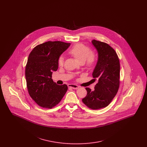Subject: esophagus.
Here are the masks:
<instances>
[{
    "mask_svg": "<svg viewBox=\"0 0 147 147\" xmlns=\"http://www.w3.org/2000/svg\"><path fill=\"white\" fill-rule=\"evenodd\" d=\"M68 87L70 88L73 89H78L79 88V86H78L76 84H69V85H68Z\"/></svg>",
    "mask_w": 147,
    "mask_h": 147,
    "instance_id": "esophagus-1",
    "label": "esophagus"
}]
</instances>
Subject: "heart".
<instances>
[{
    "label": "heart",
    "instance_id": "obj_1",
    "mask_svg": "<svg viewBox=\"0 0 147 147\" xmlns=\"http://www.w3.org/2000/svg\"><path fill=\"white\" fill-rule=\"evenodd\" d=\"M80 63H86L88 67H91L96 59L95 54L91 51L90 49L83 44H78L74 46L69 52ZM59 65L64 63V57L61 56L58 60Z\"/></svg>",
    "mask_w": 147,
    "mask_h": 147
}]
</instances>
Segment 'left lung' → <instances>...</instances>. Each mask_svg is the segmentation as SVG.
<instances>
[{
    "label": "left lung",
    "mask_w": 147,
    "mask_h": 147,
    "mask_svg": "<svg viewBox=\"0 0 147 147\" xmlns=\"http://www.w3.org/2000/svg\"><path fill=\"white\" fill-rule=\"evenodd\" d=\"M91 43L98 55L92 75L98 82L94 91L85 88L87 95L82 101L88 107L98 110L107 106L116 96L119 85L120 65L116 52L110 46L95 40H92Z\"/></svg>",
    "instance_id": "left-lung-1"
}]
</instances>
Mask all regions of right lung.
I'll return each mask as SVG.
<instances>
[{"label":"right lung","instance_id":"add662e5","mask_svg":"<svg viewBox=\"0 0 147 147\" xmlns=\"http://www.w3.org/2000/svg\"><path fill=\"white\" fill-rule=\"evenodd\" d=\"M70 45L61 41L45 42L36 46L28 56L25 68L28 93L43 108L55 107L68 90L67 85L54 83L52 74L58 69L59 57Z\"/></svg>","mask_w":147,"mask_h":147}]
</instances>
